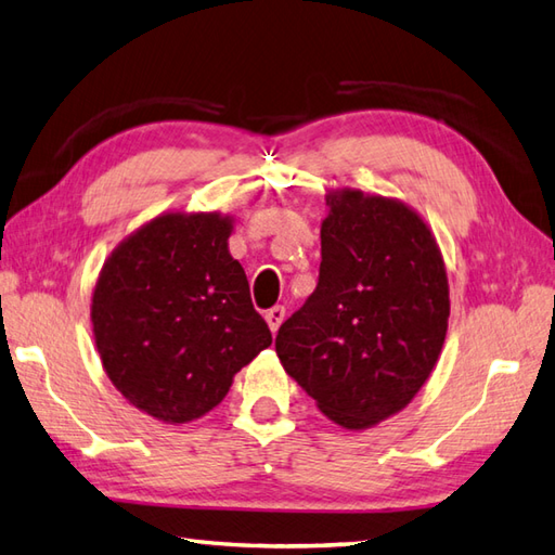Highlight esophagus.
Instances as JSON below:
<instances>
[{
  "label": "esophagus",
  "mask_w": 555,
  "mask_h": 555,
  "mask_svg": "<svg viewBox=\"0 0 555 555\" xmlns=\"http://www.w3.org/2000/svg\"><path fill=\"white\" fill-rule=\"evenodd\" d=\"M266 321L270 325V331L278 333V327L282 325V321H285V307H273L266 311Z\"/></svg>",
  "instance_id": "34e87169"
}]
</instances>
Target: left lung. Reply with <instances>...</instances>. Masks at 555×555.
<instances>
[{
	"instance_id": "left-lung-1",
	"label": "left lung",
	"mask_w": 555,
	"mask_h": 555,
	"mask_svg": "<svg viewBox=\"0 0 555 555\" xmlns=\"http://www.w3.org/2000/svg\"><path fill=\"white\" fill-rule=\"evenodd\" d=\"M319 285L280 325L275 352L327 420L371 428L412 402L446 343L450 297L428 224L402 201L325 196Z\"/></svg>"
}]
</instances>
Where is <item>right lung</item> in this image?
<instances>
[{
    "instance_id": "add662e5",
    "label": "right lung",
    "mask_w": 555,
    "mask_h": 555,
    "mask_svg": "<svg viewBox=\"0 0 555 555\" xmlns=\"http://www.w3.org/2000/svg\"><path fill=\"white\" fill-rule=\"evenodd\" d=\"M232 218L163 212L109 254L93 335L115 388L141 412L186 424L210 412L273 335L230 256Z\"/></svg>"
}]
</instances>
